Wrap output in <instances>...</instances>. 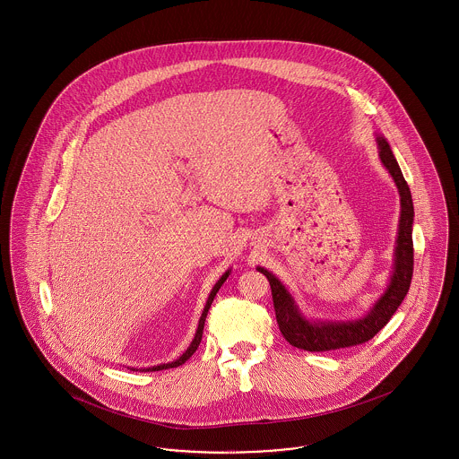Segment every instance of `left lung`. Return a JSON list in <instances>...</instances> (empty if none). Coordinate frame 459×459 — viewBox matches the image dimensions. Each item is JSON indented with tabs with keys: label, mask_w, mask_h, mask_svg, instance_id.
Returning a JSON list of instances; mask_svg holds the SVG:
<instances>
[{
	"label": "left lung",
	"mask_w": 459,
	"mask_h": 459,
	"mask_svg": "<svg viewBox=\"0 0 459 459\" xmlns=\"http://www.w3.org/2000/svg\"><path fill=\"white\" fill-rule=\"evenodd\" d=\"M379 147V160L392 175L399 194H401V220H399V236L395 244V260L390 284L386 291L377 298L373 308L360 319L355 321H308L298 310L297 303L282 282L264 267H256L270 282L275 319L286 342L297 349L307 351H329L336 349H347L369 342L379 329H383L395 310L404 299L411 279H412V220L414 208L411 190L404 180V175L399 168L388 142L377 135Z\"/></svg>",
	"instance_id": "obj_1"
}]
</instances>
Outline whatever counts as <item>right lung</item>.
Returning <instances> with one entry per match:
<instances>
[{
    "label": "right lung",
    "mask_w": 459,
    "mask_h": 459,
    "mask_svg": "<svg viewBox=\"0 0 459 459\" xmlns=\"http://www.w3.org/2000/svg\"><path fill=\"white\" fill-rule=\"evenodd\" d=\"M229 273H230V270H227L220 279H218V282H216L215 286H213V290H212V293H210V297H208V301H206V305H204V310H203V314H201V319H199V325H197V331H195V336H194V340H192V343L189 345V349L184 351L177 360H173V362H168V364H161V366H154V368H147V369H142V371H162V369H168V368H178V366H182L186 360H189L190 357H192V353L197 351V347H199V343H201V338H203V329H204V321H206V316H208V310H210V307H212V303H213V298L216 297V293H218V290L221 288V284L227 281V277H229ZM135 371V369H134Z\"/></svg>",
    "instance_id": "1"
}]
</instances>
